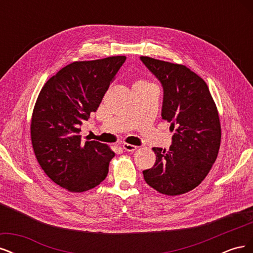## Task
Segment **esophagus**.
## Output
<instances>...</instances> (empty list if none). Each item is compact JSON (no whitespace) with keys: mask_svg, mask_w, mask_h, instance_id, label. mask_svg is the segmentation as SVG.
Instances as JSON below:
<instances>
[{"mask_svg":"<svg viewBox=\"0 0 253 253\" xmlns=\"http://www.w3.org/2000/svg\"><path fill=\"white\" fill-rule=\"evenodd\" d=\"M122 149H124L125 151H126V152H134V151H136L137 150V147L136 145H134V144H129V143H122Z\"/></svg>","mask_w":253,"mask_h":253,"instance_id":"1","label":"esophagus"}]
</instances>
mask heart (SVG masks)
<instances>
[{"label":"heart","instance_id":"heart-1","mask_svg":"<svg viewBox=\"0 0 253 253\" xmlns=\"http://www.w3.org/2000/svg\"><path fill=\"white\" fill-rule=\"evenodd\" d=\"M138 82H142V83H148V82H145V81H138Z\"/></svg>","mask_w":253,"mask_h":253}]
</instances>
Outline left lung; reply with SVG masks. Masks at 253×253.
Returning <instances> with one entry per match:
<instances>
[{
  "label": "left lung",
  "mask_w": 253,
  "mask_h": 253,
  "mask_svg": "<svg viewBox=\"0 0 253 253\" xmlns=\"http://www.w3.org/2000/svg\"><path fill=\"white\" fill-rule=\"evenodd\" d=\"M164 87L163 119L174 131L169 151L153 148L156 162L144 170L150 187L166 195L196 188L215 163L221 138L217 108L207 83L185 65L140 57Z\"/></svg>",
  "instance_id": "obj_1"
}]
</instances>
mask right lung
Masks as SVG:
<instances>
[{
  "label": "right lung",
  "instance_id": "add662e5",
  "mask_svg": "<svg viewBox=\"0 0 253 253\" xmlns=\"http://www.w3.org/2000/svg\"><path fill=\"white\" fill-rule=\"evenodd\" d=\"M126 57L115 56L66 65L44 84L35 104L30 136L38 163L70 192L97 187L115 153L95 140L81 142L80 126L96 112Z\"/></svg>",
  "mask_w": 253,
  "mask_h": 253
}]
</instances>
